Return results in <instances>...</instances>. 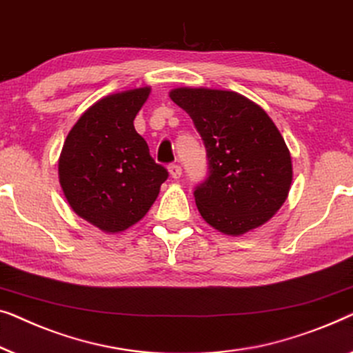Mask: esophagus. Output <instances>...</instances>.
I'll list each match as a JSON object with an SVG mask.
<instances>
[{"instance_id": "1", "label": "esophagus", "mask_w": 353, "mask_h": 353, "mask_svg": "<svg viewBox=\"0 0 353 353\" xmlns=\"http://www.w3.org/2000/svg\"><path fill=\"white\" fill-rule=\"evenodd\" d=\"M168 170H170V174H171V177L172 179H179L182 176V168L179 166V165H170V168H168Z\"/></svg>"}]
</instances>
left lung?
Wrapping results in <instances>:
<instances>
[{"label": "left lung", "mask_w": 353, "mask_h": 353, "mask_svg": "<svg viewBox=\"0 0 353 353\" xmlns=\"http://www.w3.org/2000/svg\"><path fill=\"white\" fill-rule=\"evenodd\" d=\"M170 97L190 115L206 147L210 174L193 193L203 219L232 236L264 225L292 182L291 153L275 123L233 91L176 88Z\"/></svg>", "instance_id": "8db88e82"}]
</instances>
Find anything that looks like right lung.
<instances>
[{
  "mask_svg": "<svg viewBox=\"0 0 353 353\" xmlns=\"http://www.w3.org/2000/svg\"><path fill=\"white\" fill-rule=\"evenodd\" d=\"M150 88L102 97L79 117L63 142L59 182L79 217L105 233L125 232L147 214L161 183L165 166L150 157L134 129V118Z\"/></svg>",
  "mask_w": 353,
  "mask_h": 353,
  "instance_id": "1",
  "label": "right lung"
}]
</instances>
